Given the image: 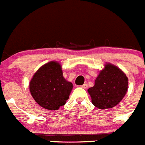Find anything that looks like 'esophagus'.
<instances>
[{"instance_id": "1", "label": "esophagus", "mask_w": 145, "mask_h": 145, "mask_svg": "<svg viewBox=\"0 0 145 145\" xmlns=\"http://www.w3.org/2000/svg\"><path fill=\"white\" fill-rule=\"evenodd\" d=\"M80 87H81V88H85V89H86V88H88V85H87V84H84V85H82Z\"/></svg>"}]
</instances>
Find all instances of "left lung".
Returning <instances> with one entry per match:
<instances>
[{
	"mask_svg": "<svg viewBox=\"0 0 145 145\" xmlns=\"http://www.w3.org/2000/svg\"><path fill=\"white\" fill-rule=\"evenodd\" d=\"M128 81L129 79L122 70L107 62L99 71L94 86L88 89L92 104L102 110L116 106L127 92Z\"/></svg>",
	"mask_w": 145,
	"mask_h": 145,
	"instance_id": "obj_1",
	"label": "left lung"
}]
</instances>
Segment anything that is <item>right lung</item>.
<instances>
[{"label":"right lung","mask_w":145,"mask_h":145,"mask_svg":"<svg viewBox=\"0 0 145 145\" xmlns=\"http://www.w3.org/2000/svg\"><path fill=\"white\" fill-rule=\"evenodd\" d=\"M73 88L63 76L61 64L51 61L42 65L29 81V89L35 101L43 108L57 110L65 105Z\"/></svg>","instance_id":"1"}]
</instances>
